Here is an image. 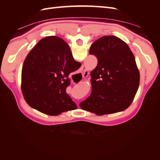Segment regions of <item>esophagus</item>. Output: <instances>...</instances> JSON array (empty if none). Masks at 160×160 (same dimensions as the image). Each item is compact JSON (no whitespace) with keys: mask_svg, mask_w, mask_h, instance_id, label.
<instances>
[{"mask_svg":"<svg viewBox=\"0 0 160 160\" xmlns=\"http://www.w3.org/2000/svg\"><path fill=\"white\" fill-rule=\"evenodd\" d=\"M88 75H89V71L88 70L85 69L83 72V74H82V75H83V77H84V78H86V77L88 76Z\"/></svg>","mask_w":160,"mask_h":160,"instance_id":"34e87169","label":"esophagus"}]
</instances>
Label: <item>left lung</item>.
Returning a JSON list of instances; mask_svg holds the SVG:
<instances>
[{"mask_svg": "<svg viewBox=\"0 0 160 160\" xmlns=\"http://www.w3.org/2000/svg\"><path fill=\"white\" fill-rule=\"evenodd\" d=\"M89 54L98 59L91 72L92 91L80 103L83 110L98 115L126 109L139 83V72L129 46L115 36H103L91 45Z\"/></svg>", "mask_w": 160, "mask_h": 160, "instance_id": "obj_1", "label": "left lung"}]
</instances>
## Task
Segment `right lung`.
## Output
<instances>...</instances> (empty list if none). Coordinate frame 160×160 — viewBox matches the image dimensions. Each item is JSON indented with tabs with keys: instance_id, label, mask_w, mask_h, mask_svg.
<instances>
[{
	"instance_id": "right-lung-1",
	"label": "right lung",
	"mask_w": 160,
	"mask_h": 160,
	"mask_svg": "<svg viewBox=\"0 0 160 160\" xmlns=\"http://www.w3.org/2000/svg\"><path fill=\"white\" fill-rule=\"evenodd\" d=\"M81 65L62 38L49 36L38 41L22 69L21 90L27 103L49 115L77 109L66 89L70 85L69 75Z\"/></svg>"
}]
</instances>
